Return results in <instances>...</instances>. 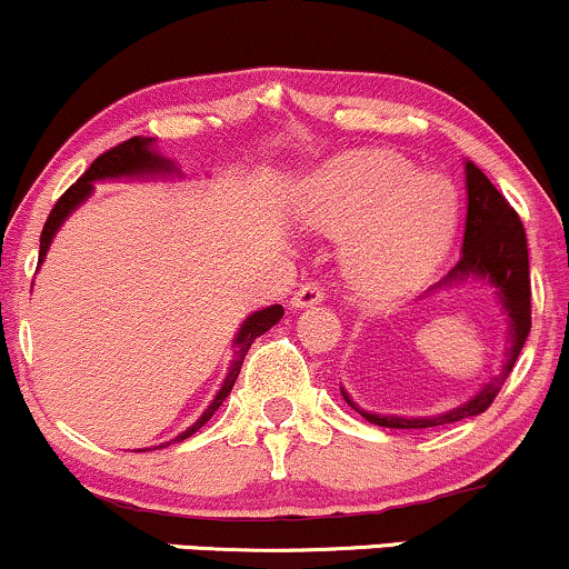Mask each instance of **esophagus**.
<instances>
[{"label":"esophagus","instance_id":"obj_1","mask_svg":"<svg viewBox=\"0 0 569 569\" xmlns=\"http://www.w3.org/2000/svg\"><path fill=\"white\" fill-rule=\"evenodd\" d=\"M320 302H323V289H320L318 283H305L302 289L293 293L291 307H312Z\"/></svg>","mask_w":569,"mask_h":569}]
</instances>
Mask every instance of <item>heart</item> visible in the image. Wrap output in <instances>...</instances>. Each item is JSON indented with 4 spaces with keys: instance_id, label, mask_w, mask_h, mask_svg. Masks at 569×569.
<instances>
[{
    "instance_id": "obj_1",
    "label": "heart",
    "mask_w": 569,
    "mask_h": 569,
    "mask_svg": "<svg viewBox=\"0 0 569 569\" xmlns=\"http://www.w3.org/2000/svg\"><path fill=\"white\" fill-rule=\"evenodd\" d=\"M456 190L442 174H410L392 150L366 148L307 177L297 214L307 228L347 236L345 262L373 297H395L435 270L456 228Z\"/></svg>"
}]
</instances>
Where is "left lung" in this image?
Returning <instances> with one entry per match:
<instances>
[{"instance_id":"8db88e82","label":"left lung","mask_w":569,"mask_h":569,"mask_svg":"<svg viewBox=\"0 0 569 569\" xmlns=\"http://www.w3.org/2000/svg\"><path fill=\"white\" fill-rule=\"evenodd\" d=\"M467 228H463V249L461 259H458L453 270L445 276L435 289H448V286L463 283V280L480 278L496 289L498 305L506 315V323H509V337H506V362L501 373L492 376L480 392L471 400L463 402L448 413L440 416H416V419H406V416H381V413H368L360 410L350 400V395L341 389L347 406L358 410L366 421L376 423V427L387 429H429V427H442V423H453L469 416H480L490 408V402L496 400V395L501 392L506 376L511 373L515 362L522 352L527 333H530V262H527V236L522 228V219L515 209L509 207V201L498 193L496 184L477 163L467 161ZM432 289V291H435Z\"/></svg>"}]
</instances>
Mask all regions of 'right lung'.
Masks as SVG:
<instances>
[{
	"label": "right lung",
	"instance_id": "right-lung-1",
	"mask_svg": "<svg viewBox=\"0 0 569 569\" xmlns=\"http://www.w3.org/2000/svg\"><path fill=\"white\" fill-rule=\"evenodd\" d=\"M148 174H177L174 163L156 153L153 137H132V140L121 142V146H116L111 150H106L102 156H98V159L92 161V167H89L87 172L81 174L79 180L73 182L71 188H68L66 193L58 198V203L52 207L50 217H47L42 238H39V264L44 262L47 249H50L54 232L60 230V224H63L66 219L71 217L73 209H79L81 203H84L87 198L92 196V190H94L92 182L119 180V177H148ZM280 318H283V307L272 305V307H264V310L251 312L249 318L243 320V326L238 328V333H236V341H232V362L228 368V376H224L222 387H219L214 400L209 402V408L203 410L201 419H198L193 427H188L184 432L177 435L172 442L188 440L190 435H196L198 429H201L203 423H207L211 416H214V410L222 406L224 397L230 395L232 385H236V379H238V373H241L243 358H246V352H249V347L254 345L257 337H262L264 331H270V328L276 326ZM159 448H163V445H159Z\"/></svg>",
	"mask_w": 569,
	"mask_h": 569
}]
</instances>
